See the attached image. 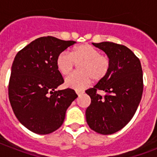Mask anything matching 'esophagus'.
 <instances>
[{"instance_id": "obj_1", "label": "esophagus", "mask_w": 157, "mask_h": 157, "mask_svg": "<svg viewBox=\"0 0 157 157\" xmlns=\"http://www.w3.org/2000/svg\"><path fill=\"white\" fill-rule=\"evenodd\" d=\"M76 94H77L78 96H80L81 94H83L82 91H78V90H76Z\"/></svg>"}]
</instances>
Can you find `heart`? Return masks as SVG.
<instances>
[{
    "instance_id": "obj_1",
    "label": "heart",
    "mask_w": 157,
    "mask_h": 157,
    "mask_svg": "<svg viewBox=\"0 0 157 157\" xmlns=\"http://www.w3.org/2000/svg\"><path fill=\"white\" fill-rule=\"evenodd\" d=\"M79 72L75 73L65 79V85L76 90L88 86L94 79L100 82L106 78L111 69V59L105 54L89 44H82L72 48L71 54L62 52L56 59V68L63 76L73 71L75 65Z\"/></svg>"
}]
</instances>
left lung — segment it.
<instances>
[{
  "instance_id": "8db88e82",
  "label": "left lung",
  "mask_w": 157,
  "mask_h": 157,
  "mask_svg": "<svg viewBox=\"0 0 157 157\" xmlns=\"http://www.w3.org/2000/svg\"><path fill=\"white\" fill-rule=\"evenodd\" d=\"M111 59L108 75L86 91L91 98L86 111L90 128L112 134L125 127L135 114L143 93V74L139 59L125 45L104 41L93 43ZM98 90L106 95L101 96Z\"/></svg>"
}]
</instances>
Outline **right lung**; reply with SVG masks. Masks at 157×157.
<instances>
[{"label":"right lung","mask_w":157,"mask_h":157,"mask_svg":"<svg viewBox=\"0 0 157 157\" xmlns=\"http://www.w3.org/2000/svg\"><path fill=\"white\" fill-rule=\"evenodd\" d=\"M75 43L41 37L19 51L14 59L8 98L18 120L32 132L48 134L59 128L67 109L77 98L72 89L56 90L63 83L56 57Z\"/></svg>","instance_id":"right-lung-1"}]
</instances>
